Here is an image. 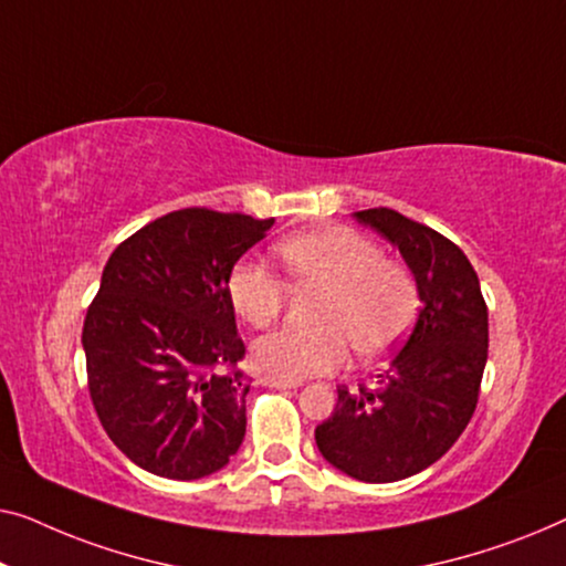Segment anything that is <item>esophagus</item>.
I'll list each match as a JSON object with an SVG mask.
<instances>
[{"label":"esophagus","mask_w":566,"mask_h":566,"mask_svg":"<svg viewBox=\"0 0 566 566\" xmlns=\"http://www.w3.org/2000/svg\"><path fill=\"white\" fill-rule=\"evenodd\" d=\"M261 385L266 387H276V389H297L300 381H292V379H282V377H272V374H264V377L259 379Z\"/></svg>","instance_id":"obj_1"}]
</instances>
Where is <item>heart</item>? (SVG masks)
Here are the masks:
<instances>
[{"label": "heart", "instance_id": "obj_1", "mask_svg": "<svg viewBox=\"0 0 566 566\" xmlns=\"http://www.w3.org/2000/svg\"><path fill=\"white\" fill-rule=\"evenodd\" d=\"M276 253L300 286L325 290L315 313L321 328H282L259 338L251 356L261 371L292 381L336 371L348 359V344L364 359H377L412 325L416 276L385 259L371 238L325 226L286 238ZM228 297L245 323L264 328L282 315L286 282L261 261H238L228 274Z\"/></svg>", "mask_w": 566, "mask_h": 566}]
</instances>
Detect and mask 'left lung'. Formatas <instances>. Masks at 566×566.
Here are the masks:
<instances>
[{"label": "left lung", "instance_id": "left-lung-1", "mask_svg": "<svg viewBox=\"0 0 566 566\" xmlns=\"http://www.w3.org/2000/svg\"><path fill=\"white\" fill-rule=\"evenodd\" d=\"M354 214L400 249L423 305L371 387H338L315 443L354 480L397 482L439 461L472 420L488 364V305L464 251L439 230L389 207Z\"/></svg>", "mask_w": 566, "mask_h": 566}]
</instances>
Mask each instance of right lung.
I'll use <instances>...</instances> for the list:
<instances>
[{"label":"right lung","instance_id":"obj_1","mask_svg":"<svg viewBox=\"0 0 566 566\" xmlns=\"http://www.w3.org/2000/svg\"><path fill=\"white\" fill-rule=\"evenodd\" d=\"M274 218L187 207L117 245L84 317L86 387L133 464L166 480L218 472L245 436L228 274Z\"/></svg>","mask_w":566,"mask_h":566}]
</instances>
